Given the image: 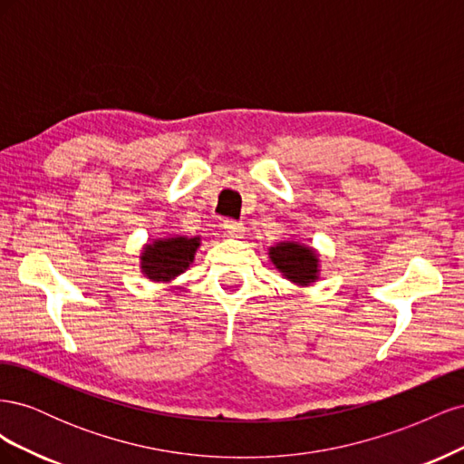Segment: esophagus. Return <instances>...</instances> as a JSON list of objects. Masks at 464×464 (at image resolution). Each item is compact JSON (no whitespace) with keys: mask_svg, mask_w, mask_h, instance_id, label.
<instances>
[{"mask_svg":"<svg viewBox=\"0 0 464 464\" xmlns=\"http://www.w3.org/2000/svg\"><path fill=\"white\" fill-rule=\"evenodd\" d=\"M224 230H227V234L230 236V237H242L244 236V232H246V228H244V224L242 222H237V220H224Z\"/></svg>","mask_w":464,"mask_h":464,"instance_id":"34e87169","label":"esophagus"}]
</instances>
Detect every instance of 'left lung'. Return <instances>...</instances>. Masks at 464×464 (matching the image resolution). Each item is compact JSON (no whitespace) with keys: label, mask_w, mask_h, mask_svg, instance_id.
I'll return each mask as SVG.
<instances>
[{"label":"left lung","mask_w":464,"mask_h":464,"mask_svg":"<svg viewBox=\"0 0 464 464\" xmlns=\"http://www.w3.org/2000/svg\"><path fill=\"white\" fill-rule=\"evenodd\" d=\"M269 257L275 269L283 273V276L294 285L310 286L319 280V254L310 246L294 240L278 242L276 246L269 247Z\"/></svg>","instance_id":"left-lung-1"}]
</instances>
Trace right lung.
Returning a JSON list of instances; mask_svg holds the SVG:
<instances>
[{
    "label": "right lung",
    "mask_w": 464,
    "mask_h": 464,
    "mask_svg": "<svg viewBox=\"0 0 464 464\" xmlns=\"http://www.w3.org/2000/svg\"><path fill=\"white\" fill-rule=\"evenodd\" d=\"M201 246V237L170 236L145 244L141 251V273L152 283H172L186 273L195 259V251Z\"/></svg>",
    "instance_id": "right-lung-1"
}]
</instances>
